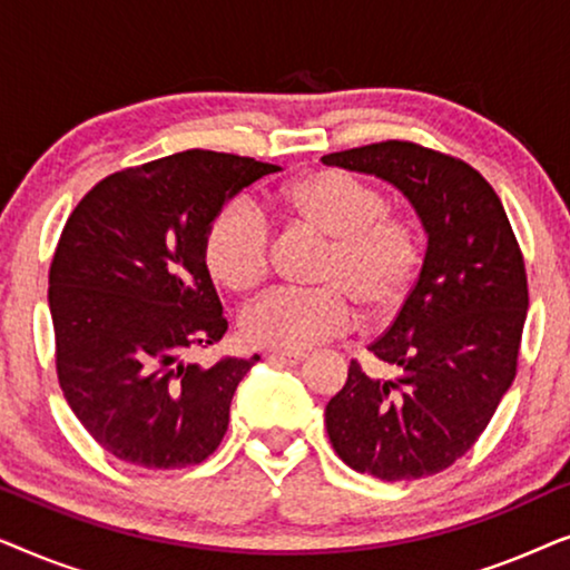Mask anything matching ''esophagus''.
Here are the masks:
<instances>
[{
	"instance_id": "34e87169",
	"label": "esophagus",
	"mask_w": 570,
	"mask_h": 570,
	"mask_svg": "<svg viewBox=\"0 0 570 570\" xmlns=\"http://www.w3.org/2000/svg\"><path fill=\"white\" fill-rule=\"evenodd\" d=\"M267 357L269 361L283 363V365H298L306 361V353H293V350H272Z\"/></svg>"
}]
</instances>
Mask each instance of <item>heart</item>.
Listing matches in <instances>:
<instances>
[{
    "mask_svg": "<svg viewBox=\"0 0 570 570\" xmlns=\"http://www.w3.org/2000/svg\"><path fill=\"white\" fill-rule=\"evenodd\" d=\"M379 186L342 170L293 178L272 199L285 228L324 238L314 279L322 287H275L248 303L240 332L252 345L308 350L345 334L355 308L384 322L404 308L423 269V236L410 217L389 209ZM275 236L248 199H230L207 223L202 256L228 291H252L269 275Z\"/></svg>",
    "mask_w": 570,
    "mask_h": 570,
    "instance_id": "1",
    "label": "heart"
}]
</instances>
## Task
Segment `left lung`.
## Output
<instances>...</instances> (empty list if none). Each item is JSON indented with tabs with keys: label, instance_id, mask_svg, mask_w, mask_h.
Instances as JSON below:
<instances>
[{
	"label": "left lung",
	"instance_id": "8db88e82",
	"mask_svg": "<svg viewBox=\"0 0 570 570\" xmlns=\"http://www.w3.org/2000/svg\"><path fill=\"white\" fill-rule=\"evenodd\" d=\"M322 160L394 184L428 233L415 291L368 345L396 376L350 363L345 386L326 404V433L355 472L386 482L431 478L474 446L517 376L529 306L524 256L493 186L454 155L386 139Z\"/></svg>",
	"mask_w": 570,
	"mask_h": 570
}]
</instances>
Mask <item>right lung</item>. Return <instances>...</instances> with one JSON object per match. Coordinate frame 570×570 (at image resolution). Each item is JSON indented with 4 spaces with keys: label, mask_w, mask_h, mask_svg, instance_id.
Wrapping results in <instances>:
<instances>
[{
    "label": "right lung",
    "mask_w": 570,
    "mask_h": 570,
    "mask_svg": "<svg viewBox=\"0 0 570 570\" xmlns=\"http://www.w3.org/2000/svg\"><path fill=\"white\" fill-rule=\"evenodd\" d=\"M275 170L186 150L116 170L69 215L49 269L57 376L85 431L121 462L181 470L220 446L259 355L184 361L228 330L202 238L233 194Z\"/></svg>",
    "instance_id": "add662e5"
}]
</instances>
